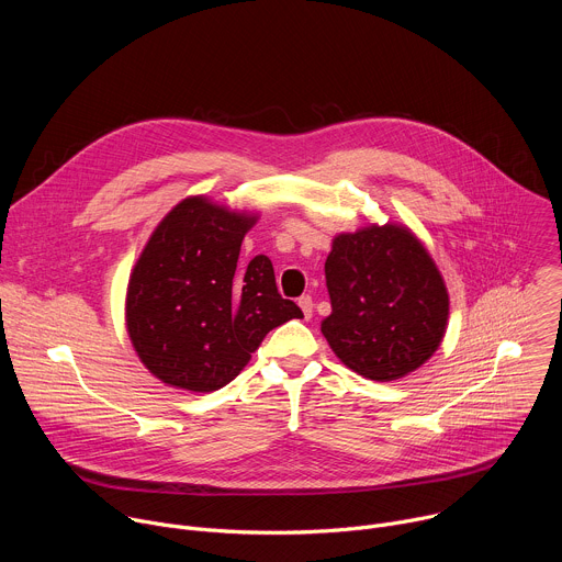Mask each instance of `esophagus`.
<instances>
[{
  "label": "esophagus",
  "instance_id": "esophagus-1",
  "mask_svg": "<svg viewBox=\"0 0 562 562\" xmlns=\"http://www.w3.org/2000/svg\"><path fill=\"white\" fill-rule=\"evenodd\" d=\"M297 306L302 308L304 317H311V315H313V300H311V295H302V297H297Z\"/></svg>",
  "mask_w": 562,
  "mask_h": 562
}]
</instances>
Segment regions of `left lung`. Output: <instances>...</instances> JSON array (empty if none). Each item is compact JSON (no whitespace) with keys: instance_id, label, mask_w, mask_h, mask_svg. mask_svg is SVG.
<instances>
[{"instance_id":"left-lung-1","label":"left lung","mask_w":562,"mask_h":562,"mask_svg":"<svg viewBox=\"0 0 562 562\" xmlns=\"http://www.w3.org/2000/svg\"><path fill=\"white\" fill-rule=\"evenodd\" d=\"M325 273L331 315L323 336L351 371L391 382L438 351L449 325V293L409 226L386 222L338 233Z\"/></svg>"}]
</instances>
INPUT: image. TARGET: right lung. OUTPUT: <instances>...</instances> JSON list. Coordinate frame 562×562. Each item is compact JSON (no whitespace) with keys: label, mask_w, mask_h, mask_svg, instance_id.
<instances>
[{"label":"right lung","mask_w":562,"mask_h":562,"mask_svg":"<svg viewBox=\"0 0 562 562\" xmlns=\"http://www.w3.org/2000/svg\"><path fill=\"white\" fill-rule=\"evenodd\" d=\"M206 195L178 202L150 233L126 286L124 319L139 362L167 386L209 393L228 384L267 334L293 317L273 265L239 247L258 222Z\"/></svg>","instance_id":"right-lung-1"}]
</instances>
